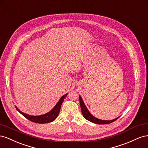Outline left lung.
I'll use <instances>...</instances> for the list:
<instances>
[{"instance_id": "obj_1", "label": "left lung", "mask_w": 148, "mask_h": 148, "mask_svg": "<svg viewBox=\"0 0 148 148\" xmlns=\"http://www.w3.org/2000/svg\"><path fill=\"white\" fill-rule=\"evenodd\" d=\"M79 101H80V105H81V111H82V113L83 116L85 118L86 120H87L88 121L92 122V123H94L99 124V125L111 123H112V122L116 120L119 117L116 118V119L112 120H103L99 119H97V118H96L94 116H93L92 114L90 113V112L88 111V110L86 107V105H85V103H84V101H83L81 95H79Z\"/></svg>"}]
</instances>
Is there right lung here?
<instances>
[{
    "label": "right lung",
    "mask_w": 148,
    "mask_h": 148,
    "mask_svg": "<svg viewBox=\"0 0 148 148\" xmlns=\"http://www.w3.org/2000/svg\"><path fill=\"white\" fill-rule=\"evenodd\" d=\"M67 94H66L65 95H62L61 97V99L59 100V101L57 102L55 106L49 112L43 114V115H38V116L29 115L27 113L22 112V111H20L16 106H15V108L16 109V110L22 114L23 116H24L26 119H27L28 120H29V121H31L32 122H34V123H41V124L50 123V122H52L54 120H55L56 118L58 117L59 113L60 112L62 103L63 101H64V99L66 98V97L67 95Z\"/></svg>",
    "instance_id": "obj_1"
}]
</instances>
